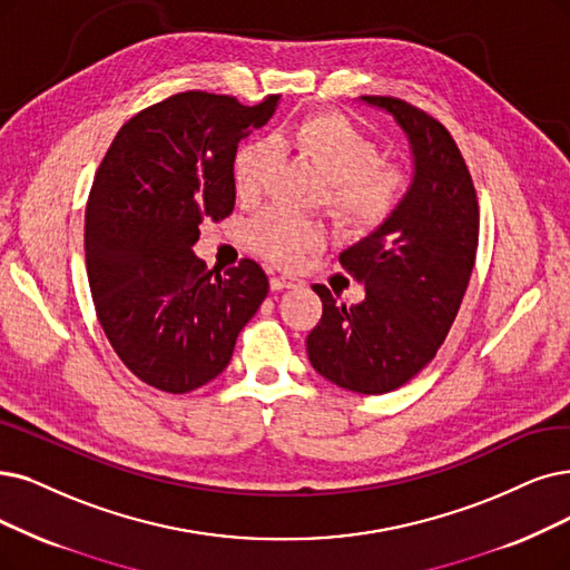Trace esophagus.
Masks as SVG:
<instances>
[{"instance_id":"1","label":"esophagus","mask_w":570,"mask_h":570,"mask_svg":"<svg viewBox=\"0 0 570 570\" xmlns=\"http://www.w3.org/2000/svg\"><path fill=\"white\" fill-rule=\"evenodd\" d=\"M297 283L299 281L292 278V276H273L271 278V289H289V287L297 285Z\"/></svg>"}]
</instances>
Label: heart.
Wrapping results in <instances>:
<instances>
[{
  "mask_svg": "<svg viewBox=\"0 0 570 570\" xmlns=\"http://www.w3.org/2000/svg\"><path fill=\"white\" fill-rule=\"evenodd\" d=\"M281 142L304 156L327 187L330 210L346 226L370 234L389 224L404 206L412 175L395 161H381L374 138L362 132L338 111H311L292 121ZM273 168L266 142L243 145L234 158V187L240 200H255ZM327 234L317 222L268 208L249 224V240L271 262L292 266L311 249L321 247Z\"/></svg>",
  "mask_w": 570,
  "mask_h": 570,
  "instance_id": "heart-1",
  "label": "heart"
}]
</instances>
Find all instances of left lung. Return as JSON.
<instances>
[{"label": "left lung", "mask_w": 570, "mask_h": 570, "mask_svg": "<svg viewBox=\"0 0 570 570\" xmlns=\"http://www.w3.org/2000/svg\"><path fill=\"white\" fill-rule=\"evenodd\" d=\"M393 114L414 156L400 213L338 255L364 299L346 308L325 285L323 317L308 338L313 370L362 395L391 393L414 379L446 338L474 266L480 206L451 132L423 109L391 96H362Z\"/></svg>", "instance_id": "left-lung-1"}]
</instances>
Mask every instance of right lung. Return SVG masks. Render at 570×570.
<instances>
[{
  "label": "right lung",
  "instance_id": "1",
  "mask_svg": "<svg viewBox=\"0 0 570 570\" xmlns=\"http://www.w3.org/2000/svg\"><path fill=\"white\" fill-rule=\"evenodd\" d=\"M187 90L121 126L86 203V271L98 321L126 367L158 391L219 376L268 294L253 259L224 273L194 255L200 222L234 213L238 142L278 107Z\"/></svg>",
  "mask_w": 570,
  "mask_h": 570
}]
</instances>
